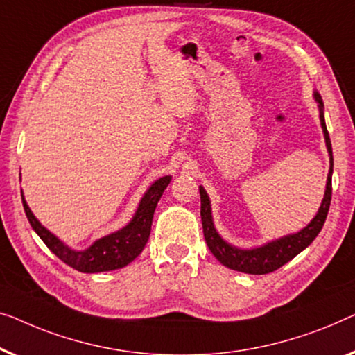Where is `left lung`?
I'll return each mask as SVG.
<instances>
[{
	"label": "left lung",
	"mask_w": 355,
	"mask_h": 355,
	"mask_svg": "<svg viewBox=\"0 0 355 355\" xmlns=\"http://www.w3.org/2000/svg\"><path fill=\"white\" fill-rule=\"evenodd\" d=\"M313 99H315L318 106V117H320V125L323 130V137H325L327 151L329 156V171L327 177V187L325 194H323L322 204L318 207L315 217L307 223L306 227L299 230L296 233L284 234L282 238L272 239L261 244V246L251 248V249H243L234 246V244L228 243L227 239L220 236V233L217 232L216 225H214V217H212V207H211V199L204 187H199V194H201V220H202V232L204 238L211 252L216 256V259L222 266H225L232 270L243 272V273H251V275H266V273L275 272L277 268L283 267L284 263L291 261L297 256L299 252H302L307 246H311V243L317 238V234L320 233L323 223L327 220L329 202H331V175H333V149L331 141H329V135L325 123V116H323V101L318 92H313Z\"/></svg>",
	"instance_id": "1"
}]
</instances>
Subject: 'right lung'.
Returning a JSON list of instances; mask_svg holds the SVG:
<instances>
[{
	"mask_svg": "<svg viewBox=\"0 0 355 355\" xmlns=\"http://www.w3.org/2000/svg\"><path fill=\"white\" fill-rule=\"evenodd\" d=\"M171 180V175H166L151 183V187L144 191L143 198L139 199L137 211H135L133 217L130 218L125 227L114 233H109L106 236L98 238L96 241H93L82 251L67 246L56 234L44 228L38 218L33 216L32 209L28 207L26 198H24V191L21 194L24 211H26L30 225L35 230V233L43 239L49 251L56 254L64 263H67L69 267L76 268L78 272L99 273L125 267L141 254L149 239V233H151L154 211H156L159 199H161L164 189L168 187Z\"/></svg>",
	"mask_w": 355,
	"mask_h": 355,
	"instance_id": "1",
	"label": "right lung"
}]
</instances>
